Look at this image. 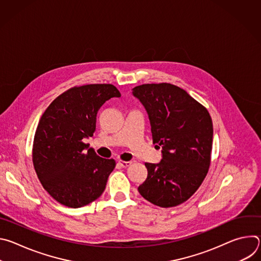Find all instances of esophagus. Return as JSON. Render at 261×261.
I'll use <instances>...</instances> for the list:
<instances>
[{
	"label": "esophagus",
	"instance_id": "1",
	"mask_svg": "<svg viewBox=\"0 0 261 261\" xmlns=\"http://www.w3.org/2000/svg\"><path fill=\"white\" fill-rule=\"evenodd\" d=\"M131 164H132L131 161H123V160H119V161H118V165L121 166V167H123V168H126V167L130 166Z\"/></svg>",
	"mask_w": 261,
	"mask_h": 261
}]
</instances>
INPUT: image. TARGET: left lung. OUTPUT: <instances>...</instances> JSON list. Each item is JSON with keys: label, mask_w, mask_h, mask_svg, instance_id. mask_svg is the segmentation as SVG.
<instances>
[{"label": "left lung", "mask_w": 261, "mask_h": 261, "mask_svg": "<svg viewBox=\"0 0 261 261\" xmlns=\"http://www.w3.org/2000/svg\"><path fill=\"white\" fill-rule=\"evenodd\" d=\"M132 94L144 106L153 143L162 160L145 163L147 177L140 195L161 207L176 206L200 187L211 164L213 122L207 109L171 84L137 86Z\"/></svg>", "instance_id": "obj_1"}]
</instances>
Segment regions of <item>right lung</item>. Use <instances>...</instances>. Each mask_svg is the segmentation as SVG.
Segmentation results:
<instances>
[{
    "label": "right lung",
    "instance_id": "1",
    "mask_svg": "<svg viewBox=\"0 0 261 261\" xmlns=\"http://www.w3.org/2000/svg\"><path fill=\"white\" fill-rule=\"evenodd\" d=\"M114 97L121 94L113 85L71 88L50 103L37 126L35 171L48 194L65 206L77 208L99 198L116 167L114 159L99 157L83 141L93 136L98 110Z\"/></svg>",
    "mask_w": 261,
    "mask_h": 261
}]
</instances>
